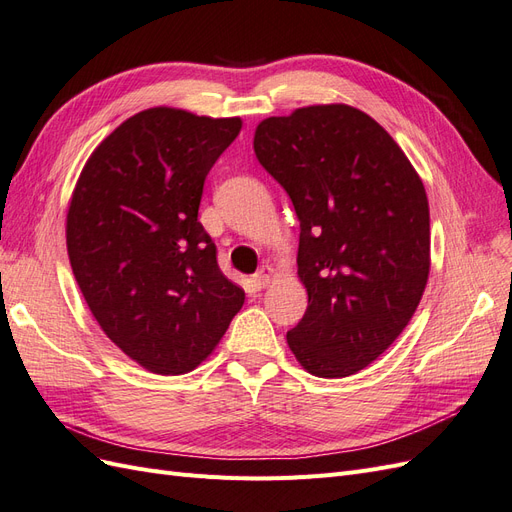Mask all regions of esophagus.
<instances>
[{
    "label": "esophagus",
    "instance_id": "34e87169",
    "mask_svg": "<svg viewBox=\"0 0 512 512\" xmlns=\"http://www.w3.org/2000/svg\"><path fill=\"white\" fill-rule=\"evenodd\" d=\"M273 275H275V271H273L269 265L262 267V269L252 277L254 288H267V286L271 284V280H273Z\"/></svg>",
    "mask_w": 512,
    "mask_h": 512
}]
</instances>
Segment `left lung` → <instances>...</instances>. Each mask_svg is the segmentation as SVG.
<instances>
[{"mask_svg": "<svg viewBox=\"0 0 512 512\" xmlns=\"http://www.w3.org/2000/svg\"><path fill=\"white\" fill-rule=\"evenodd\" d=\"M254 151L301 222L307 309L286 333L309 374L346 378L408 327L429 277L421 177L378 121L348 104L258 123Z\"/></svg>", "mask_w": 512, "mask_h": 512, "instance_id": "8db88e82", "label": "left lung"}]
</instances>
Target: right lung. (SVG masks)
Wrapping results in <instances>:
<instances>
[{"mask_svg":"<svg viewBox=\"0 0 512 512\" xmlns=\"http://www.w3.org/2000/svg\"><path fill=\"white\" fill-rule=\"evenodd\" d=\"M239 132V117L147 108L104 138L72 192L76 284L108 339L153 374L203 363L245 301L198 222L209 170Z\"/></svg>","mask_w":512,"mask_h":512,"instance_id":"right-lung-1","label":"right lung"}]
</instances>
